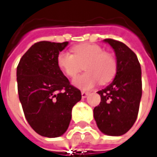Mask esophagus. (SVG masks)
<instances>
[{"label": "esophagus", "instance_id": "obj_1", "mask_svg": "<svg viewBox=\"0 0 157 157\" xmlns=\"http://www.w3.org/2000/svg\"><path fill=\"white\" fill-rule=\"evenodd\" d=\"M88 94H89L88 92H86V91H82V97L83 99H84V98H86V97L88 95Z\"/></svg>", "mask_w": 157, "mask_h": 157}]
</instances>
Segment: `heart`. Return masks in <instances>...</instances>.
I'll use <instances>...</instances> for the list:
<instances>
[{
	"instance_id": "1",
	"label": "heart",
	"mask_w": 157,
	"mask_h": 157,
	"mask_svg": "<svg viewBox=\"0 0 157 157\" xmlns=\"http://www.w3.org/2000/svg\"><path fill=\"white\" fill-rule=\"evenodd\" d=\"M74 55L60 52L56 57L57 65L67 76L73 78L82 70L87 72L75 79L74 85L83 90L94 87L99 82L101 84L110 82L116 74L117 63L113 56L94 44L85 43L72 49Z\"/></svg>"
}]
</instances>
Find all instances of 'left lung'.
<instances>
[{
  "label": "left lung",
  "instance_id": "obj_1",
  "mask_svg": "<svg viewBox=\"0 0 157 157\" xmlns=\"http://www.w3.org/2000/svg\"><path fill=\"white\" fill-rule=\"evenodd\" d=\"M104 42L114 51L117 70L112 83L98 91L101 103L94 109V118L102 133L121 136L137 119L142 97L141 66L136 54L124 43L112 38Z\"/></svg>",
  "mask_w": 157,
  "mask_h": 157
}]
</instances>
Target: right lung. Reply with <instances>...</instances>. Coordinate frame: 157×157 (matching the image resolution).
I'll return each mask as SVG.
<instances>
[{
	"instance_id": "right-lung-1",
	"label": "right lung",
	"mask_w": 157,
	"mask_h": 157,
	"mask_svg": "<svg viewBox=\"0 0 157 157\" xmlns=\"http://www.w3.org/2000/svg\"><path fill=\"white\" fill-rule=\"evenodd\" d=\"M68 44L69 42L36 43L17 67L18 93L25 119L43 137L64 134L72 108L82 99L81 91L70 85L56 63L57 55Z\"/></svg>"
}]
</instances>
